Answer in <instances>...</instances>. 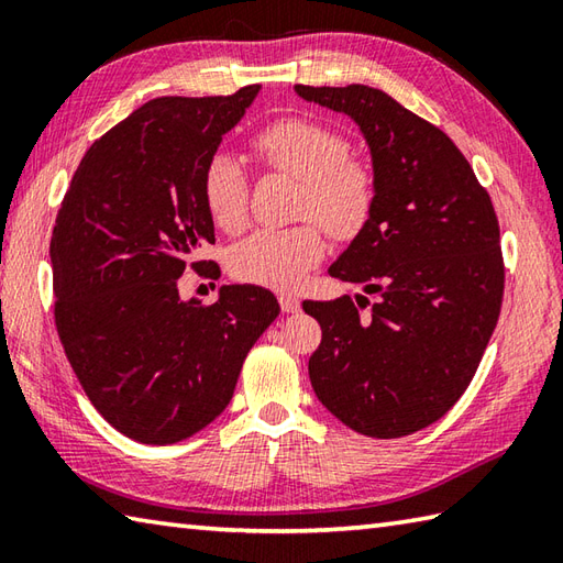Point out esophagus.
<instances>
[{"instance_id": "esophagus-1", "label": "esophagus", "mask_w": 563, "mask_h": 563, "mask_svg": "<svg viewBox=\"0 0 563 563\" xmlns=\"http://www.w3.org/2000/svg\"><path fill=\"white\" fill-rule=\"evenodd\" d=\"M278 302H280V309H283V312H297V309H300V300H297V297L295 295H288V292H285V295H280L278 297Z\"/></svg>"}]
</instances>
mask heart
<instances>
[{"mask_svg": "<svg viewBox=\"0 0 563 563\" xmlns=\"http://www.w3.org/2000/svg\"><path fill=\"white\" fill-rule=\"evenodd\" d=\"M254 145L271 169L302 184L300 214L314 218L341 242L365 230L375 210L377 178L373 166L349 157V140L341 133L307 118H283L263 128ZM202 196L222 230H242L249 208L244 164L230 152L212 154L202 172ZM324 251V232L314 222L256 230L232 246L230 271L244 283L295 290Z\"/></svg>", "mask_w": 563, "mask_h": 563, "instance_id": "b5f03b06", "label": "heart"}]
</instances>
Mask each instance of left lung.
<instances>
[{
    "label": "left lung",
    "instance_id": "left-lung-1",
    "mask_svg": "<svg viewBox=\"0 0 563 563\" xmlns=\"http://www.w3.org/2000/svg\"><path fill=\"white\" fill-rule=\"evenodd\" d=\"M295 91L351 118L377 178L373 218L329 266L363 292L302 302L321 327L309 379L355 433L411 435L462 397L496 329L504 256L492 198L440 128L382 89ZM367 294L376 305L363 318Z\"/></svg>",
    "mask_w": 563,
    "mask_h": 563
}]
</instances>
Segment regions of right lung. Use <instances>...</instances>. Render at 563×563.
Listing matches in <instances>:
<instances>
[{
  "label": "right lung",
  "mask_w": 563,
  "mask_h": 563,
  "mask_svg": "<svg viewBox=\"0 0 563 563\" xmlns=\"http://www.w3.org/2000/svg\"><path fill=\"white\" fill-rule=\"evenodd\" d=\"M258 89L140 106L87 150L57 212L59 341L97 411L145 445H172L212 423L280 312L258 285H222L208 307L178 295L186 261L214 244L202 172Z\"/></svg>",
  "instance_id": "right-lung-1"
}]
</instances>
